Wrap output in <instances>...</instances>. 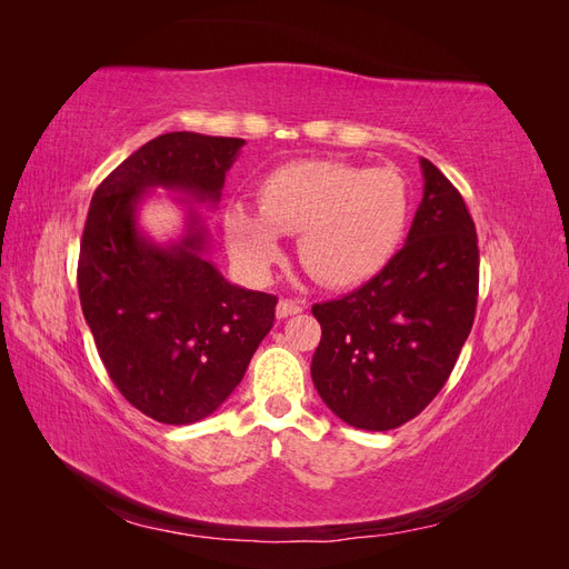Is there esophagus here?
Returning <instances> with one entry per match:
<instances>
[{
    "instance_id": "obj_1",
    "label": "esophagus",
    "mask_w": 569,
    "mask_h": 569,
    "mask_svg": "<svg viewBox=\"0 0 569 569\" xmlns=\"http://www.w3.org/2000/svg\"><path fill=\"white\" fill-rule=\"evenodd\" d=\"M303 308H306V306H303L301 301L280 299V301H278V308H274V311H278V318H289V316H297V313H301Z\"/></svg>"
}]
</instances>
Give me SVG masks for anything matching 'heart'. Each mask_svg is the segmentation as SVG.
<instances>
[{"mask_svg": "<svg viewBox=\"0 0 569 569\" xmlns=\"http://www.w3.org/2000/svg\"><path fill=\"white\" fill-rule=\"evenodd\" d=\"M408 213V184L396 170L313 159L274 168L258 184V211L232 203L222 228L232 258L256 280H268L282 258V234H299L303 268L349 289L391 261Z\"/></svg>", "mask_w": 569, "mask_h": 569, "instance_id": "1", "label": "heart"}]
</instances>
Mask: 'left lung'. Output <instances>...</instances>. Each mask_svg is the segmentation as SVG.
<instances>
[{
  "label": "left lung",
  "mask_w": 569,
  "mask_h": 569,
  "mask_svg": "<svg viewBox=\"0 0 569 569\" xmlns=\"http://www.w3.org/2000/svg\"><path fill=\"white\" fill-rule=\"evenodd\" d=\"M420 166L422 201L403 249L360 289L313 306L322 327L313 385L337 418L370 432L401 427L429 406L477 311L472 216L432 161Z\"/></svg>",
  "instance_id": "left-lung-1"
}]
</instances>
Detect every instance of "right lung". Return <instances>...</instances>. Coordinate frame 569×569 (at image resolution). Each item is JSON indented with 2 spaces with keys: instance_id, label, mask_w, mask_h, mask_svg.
I'll return each instance as SVG.
<instances>
[{
  "instance_id": "obj_1",
  "label": "right lung",
  "mask_w": 569,
  "mask_h": 569,
  "mask_svg": "<svg viewBox=\"0 0 569 569\" xmlns=\"http://www.w3.org/2000/svg\"><path fill=\"white\" fill-rule=\"evenodd\" d=\"M244 140L168 132L94 189L84 220L78 291L101 363L126 399L166 425H192L242 382L270 332L278 297L237 287L206 258L194 202L218 206ZM153 186L192 196L186 234L157 246L136 226Z\"/></svg>"
}]
</instances>
